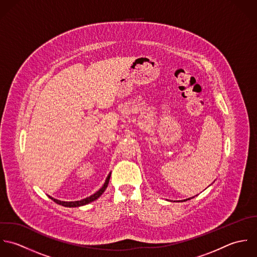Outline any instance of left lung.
I'll return each mask as SVG.
<instances>
[{"label":"left lung","instance_id":"1","mask_svg":"<svg viewBox=\"0 0 257 257\" xmlns=\"http://www.w3.org/2000/svg\"><path fill=\"white\" fill-rule=\"evenodd\" d=\"M188 200H190V199H188Z\"/></svg>","mask_w":257,"mask_h":257}]
</instances>
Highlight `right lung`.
<instances>
[{"mask_svg":"<svg viewBox=\"0 0 257 257\" xmlns=\"http://www.w3.org/2000/svg\"><path fill=\"white\" fill-rule=\"evenodd\" d=\"M110 176H111V175L109 174L108 177L106 178V181H105L102 188H101L99 191H97L94 195H92V196H90V197H88V198H86V199H83V200H81V201H76V202H61V201H58V200L53 199L52 197H50V198L52 199L54 203H56V204H58V205H63V206H67V207H75V206H81V205H87V204H89V203H91V202L97 200V199L102 195L103 192L106 190V188H107V186H108Z\"/></svg>","mask_w":257,"mask_h":257,"instance_id":"right-lung-1","label":"right lung"}]
</instances>
